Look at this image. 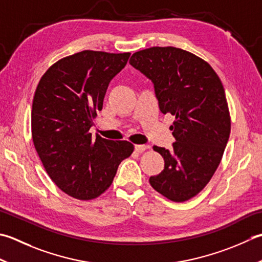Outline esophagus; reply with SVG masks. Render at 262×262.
<instances>
[{
	"mask_svg": "<svg viewBox=\"0 0 262 262\" xmlns=\"http://www.w3.org/2000/svg\"><path fill=\"white\" fill-rule=\"evenodd\" d=\"M134 148H135V151H136L137 153H142V152H144V151L146 150L147 146H146V145H140V144H137V145L134 146Z\"/></svg>",
	"mask_w": 262,
	"mask_h": 262,
	"instance_id": "obj_1",
	"label": "esophagus"
}]
</instances>
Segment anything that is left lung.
Masks as SVG:
<instances>
[{
	"mask_svg": "<svg viewBox=\"0 0 262 262\" xmlns=\"http://www.w3.org/2000/svg\"><path fill=\"white\" fill-rule=\"evenodd\" d=\"M129 63L153 83L162 114L176 118L171 150L153 146L165 168L150 177L151 186L171 201H187L209 183L227 145L230 117L224 86L208 62L172 46L138 51Z\"/></svg>",
	"mask_w": 262,
	"mask_h": 262,
	"instance_id": "obj_1",
	"label": "left lung"
}]
</instances>
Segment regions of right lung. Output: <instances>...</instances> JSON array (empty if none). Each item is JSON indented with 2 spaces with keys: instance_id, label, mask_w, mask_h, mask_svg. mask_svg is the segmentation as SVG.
<instances>
[{
  "instance_id": "obj_1",
  "label": "right lung",
  "mask_w": 262,
  "mask_h": 262,
  "mask_svg": "<svg viewBox=\"0 0 262 262\" xmlns=\"http://www.w3.org/2000/svg\"><path fill=\"white\" fill-rule=\"evenodd\" d=\"M129 55L81 51L51 66L36 89L35 148L55 185L75 199L100 196L114 182L120 162L134 151L129 142L90 133L109 83L125 68Z\"/></svg>"
}]
</instances>
